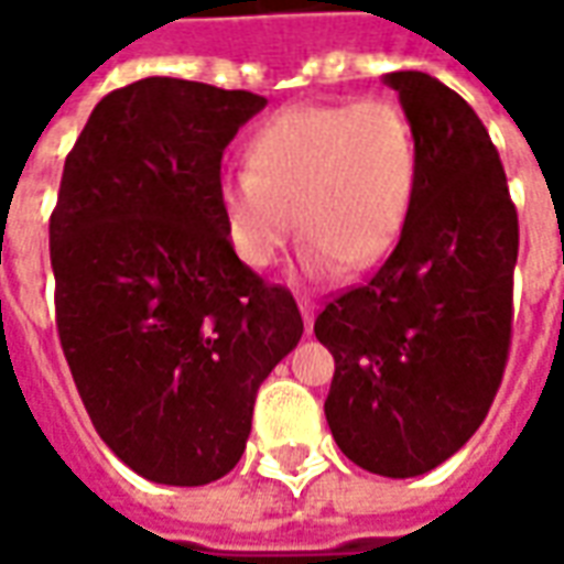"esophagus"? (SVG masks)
Segmentation results:
<instances>
[{
	"label": "esophagus",
	"mask_w": 564,
	"mask_h": 564,
	"mask_svg": "<svg viewBox=\"0 0 564 564\" xmlns=\"http://www.w3.org/2000/svg\"><path fill=\"white\" fill-rule=\"evenodd\" d=\"M299 311H302V319H305V329H314V305H311L307 299H302V302H299Z\"/></svg>",
	"instance_id": "34e87169"
}]
</instances>
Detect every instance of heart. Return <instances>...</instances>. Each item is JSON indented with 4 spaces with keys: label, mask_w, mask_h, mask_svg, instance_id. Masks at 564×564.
<instances>
[{
    "label": "heart",
    "mask_w": 564,
    "mask_h": 564,
    "mask_svg": "<svg viewBox=\"0 0 564 564\" xmlns=\"http://www.w3.org/2000/svg\"><path fill=\"white\" fill-rule=\"evenodd\" d=\"M416 172L414 123L402 105H295L253 132L247 169L220 174L223 232L247 269H269L295 226L311 281H329L344 265L371 269L402 235Z\"/></svg>",
    "instance_id": "obj_1"
}]
</instances>
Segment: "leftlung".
Wrapping results in <instances>:
<instances>
[{"mask_svg":"<svg viewBox=\"0 0 564 564\" xmlns=\"http://www.w3.org/2000/svg\"><path fill=\"white\" fill-rule=\"evenodd\" d=\"M420 150L399 245L371 281L319 311L335 356L326 420L341 453L380 477L447 462L489 414L513 319L517 208L496 144L459 93L392 72Z\"/></svg>","mask_w":564,"mask_h":564,"instance_id":"1","label":"left lung"}]
</instances>
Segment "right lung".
<instances>
[{
    "instance_id": "1",
    "label": "right lung",
    "mask_w": 564,
    "mask_h": 564,
    "mask_svg": "<svg viewBox=\"0 0 564 564\" xmlns=\"http://www.w3.org/2000/svg\"><path fill=\"white\" fill-rule=\"evenodd\" d=\"M265 99L181 78L108 93L51 214L56 332L96 432L153 484L205 486L245 453L253 402L305 323L223 232L226 144Z\"/></svg>"
}]
</instances>
